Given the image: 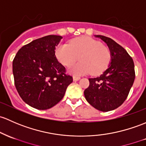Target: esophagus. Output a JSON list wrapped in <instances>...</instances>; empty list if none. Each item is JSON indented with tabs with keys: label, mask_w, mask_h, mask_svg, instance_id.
<instances>
[{
	"label": "esophagus",
	"mask_w": 146,
	"mask_h": 146,
	"mask_svg": "<svg viewBox=\"0 0 146 146\" xmlns=\"http://www.w3.org/2000/svg\"><path fill=\"white\" fill-rule=\"evenodd\" d=\"M80 79V78L78 77V76H73V80L74 81H78Z\"/></svg>",
	"instance_id": "34e87169"
}]
</instances>
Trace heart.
I'll list each match as a JSON object with an SVG mask.
<instances>
[{"instance_id": "b5f03b06", "label": "heart", "mask_w": 146, "mask_h": 146, "mask_svg": "<svg viewBox=\"0 0 146 146\" xmlns=\"http://www.w3.org/2000/svg\"><path fill=\"white\" fill-rule=\"evenodd\" d=\"M57 60L65 66L73 65L80 56V62L69 69V72L77 76L99 75L109 66L111 53L106 46L90 37L75 38L68 44H60L55 49Z\"/></svg>"}]
</instances>
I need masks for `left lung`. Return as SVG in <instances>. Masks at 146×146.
<instances>
[{
  "instance_id": "8db88e82",
  "label": "left lung",
  "mask_w": 146,
  "mask_h": 146,
  "mask_svg": "<svg viewBox=\"0 0 146 146\" xmlns=\"http://www.w3.org/2000/svg\"><path fill=\"white\" fill-rule=\"evenodd\" d=\"M108 45L111 53L108 68L94 78L84 92L86 100L96 109L108 112L116 109L126 100L135 79L134 64L125 49L111 38L94 36Z\"/></svg>"
}]
</instances>
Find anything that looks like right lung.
Here are the masks:
<instances>
[{"label": "right lung", "mask_w": 146, "mask_h": 146, "mask_svg": "<svg viewBox=\"0 0 146 146\" xmlns=\"http://www.w3.org/2000/svg\"><path fill=\"white\" fill-rule=\"evenodd\" d=\"M62 37L50 35L23 46L12 61L15 85L22 100L38 110H47L64 97L73 77L56 59L55 48Z\"/></svg>", "instance_id": "add662e5"}]
</instances>
